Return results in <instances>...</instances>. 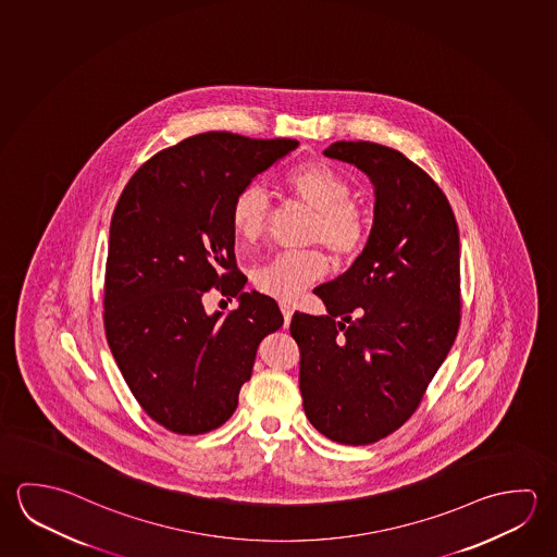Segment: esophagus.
Masks as SVG:
<instances>
[{
	"instance_id": "esophagus-1",
	"label": "esophagus",
	"mask_w": 557,
	"mask_h": 557,
	"mask_svg": "<svg viewBox=\"0 0 557 557\" xmlns=\"http://www.w3.org/2000/svg\"><path fill=\"white\" fill-rule=\"evenodd\" d=\"M280 309L283 312V319H285V324H289L293 317V305L292 302H280Z\"/></svg>"
}]
</instances>
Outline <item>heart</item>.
Instances as JSON below:
<instances>
[{
  "label": "heart",
  "instance_id": "1",
  "mask_svg": "<svg viewBox=\"0 0 557 557\" xmlns=\"http://www.w3.org/2000/svg\"><path fill=\"white\" fill-rule=\"evenodd\" d=\"M285 187L297 201L311 209L307 243H319L334 260L344 262L360 255L370 236V223L358 203L351 201L350 184L336 168L324 162H307L285 176ZM272 203L258 184L240 187L231 207L235 235L252 245L268 231ZM326 272V260L317 250L282 252L256 268L252 274L258 292L282 301H292L302 289Z\"/></svg>",
  "mask_w": 557,
  "mask_h": 557
}]
</instances>
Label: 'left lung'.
Segmentation results:
<instances>
[{
    "label": "left lung",
    "mask_w": 557,
    "mask_h": 557,
    "mask_svg": "<svg viewBox=\"0 0 557 557\" xmlns=\"http://www.w3.org/2000/svg\"><path fill=\"white\" fill-rule=\"evenodd\" d=\"M375 191L370 238L336 280L314 287L326 312H295L302 409L326 438L373 444L403 426L446 360L459 326V231L448 199L409 158L338 140Z\"/></svg>",
    "instance_id": "8db88e82"
}]
</instances>
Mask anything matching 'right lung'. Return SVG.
Segmentation results:
<instances>
[{
    "instance_id": "add662e5",
    "label": "right lung",
    "mask_w": 557,
    "mask_h": 557,
    "mask_svg": "<svg viewBox=\"0 0 557 557\" xmlns=\"http://www.w3.org/2000/svg\"><path fill=\"white\" fill-rule=\"evenodd\" d=\"M299 147L293 138L203 133L128 180L109 228L103 322L109 348L148 417L176 434L225 424L256 350L283 324L277 302L245 292L231 207L240 187ZM213 286L239 309L209 315Z\"/></svg>"
}]
</instances>
